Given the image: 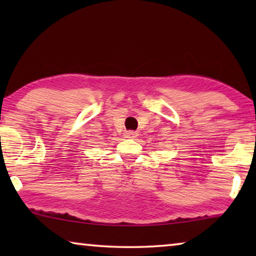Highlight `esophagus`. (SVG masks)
<instances>
[{"mask_svg": "<svg viewBox=\"0 0 256 256\" xmlns=\"http://www.w3.org/2000/svg\"><path fill=\"white\" fill-rule=\"evenodd\" d=\"M136 136H138V132H136V131H126V132H125V138H134Z\"/></svg>", "mask_w": 256, "mask_h": 256, "instance_id": "1", "label": "esophagus"}]
</instances>
